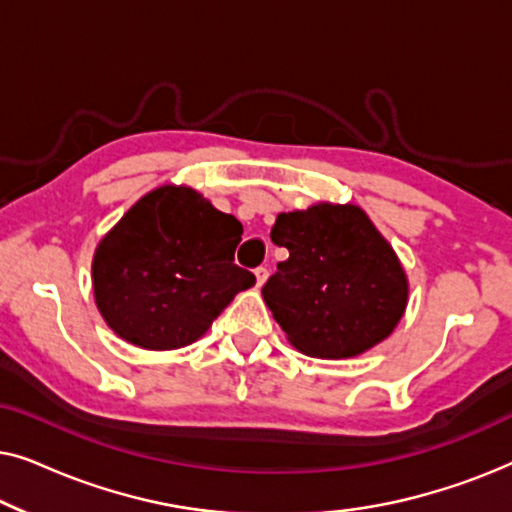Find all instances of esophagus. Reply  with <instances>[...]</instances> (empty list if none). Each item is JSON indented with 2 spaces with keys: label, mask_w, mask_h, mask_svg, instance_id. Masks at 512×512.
<instances>
[{
  "label": "esophagus",
  "mask_w": 512,
  "mask_h": 512,
  "mask_svg": "<svg viewBox=\"0 0 512 512\" xmlns=\"http://www.w3.org/2000/svg\"><path fill=\"white\" fill-rule=\"evenodd\" d=\"M254 275H256V286H263L265 284V279H268V268H256L254 270Z\"/></svg>",
  "instance_id": "1"
}]
</instances>
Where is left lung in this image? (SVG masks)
Returning a JSON list of instances; mask_svg holds the SVG:
<instances>
[{
    "label": "left lung",
    "instance_id": "obj_1",
    "mask_svg": "<svg viewBox=\"0 0 512 512\" xmlns=\"http://www.w3.org/2000/svg\"><path fill=\"white\" fill-rule=\"evenodd\" d=\"M289 258L263 284L291 345L319 359L375 347L401 321L408 282L394 249L354 205L279 214L270 230Z\"/></svg>",
    "mask_w": 512,
    "mask_h": 512
}]
</instances>
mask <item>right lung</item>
Returning a JSON list of instances; mask_svg holds the SVG:
<instances>
[{
  "label": "right lung",
  "instance_id": "add662e5",
  "mask_svg": "<svg viewBox=\"0 0 512 512\" xmlns=\"http://www.w3.org/2000/svg\"><path fill=\"white\" fill-rule=\"evenodd\" d=\"M242 223L184 186L144 195L100 242L93 289L104 321L144 349L191 345L235 293L256 284L235 265Z\"/></svg>",
  "mask_w": 512,
  "mask_h": 512
}]
</instances>
